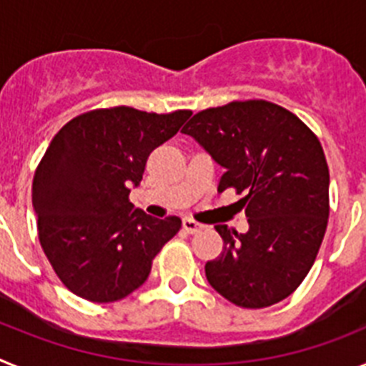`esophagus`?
Segmentation results:
<instances>
[{"label": "esophagus", "mask_w": 366, "mask_h": 366, "mask_svg": "<svg viewBox=\"0 0 366 366\" xmlns=\"http://www.w3.org/2000/svg\"><path fill=\"white\" fill-rule=\"evenodd\" d=\"M183 229L192 234V232H198V231H202V229H205V225H203V223H198L196 219H192V218H185L183 219Z\"/></svg>", "instance_id": "esophagus-1"}]
</instances>
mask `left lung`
I'll return each mask as SVG.
<instances>
[{
	"mask_svg": "<svg viewBox=\"0 0 366 366\" xmlns=\"http://www.w3.org/2000/svg\"><path fill=\"white\" fill-rule=\"evenodd\" d=\"M181 132L223 167L218 192H244L249 231L216 225L223 251L205 264L209 284L242 308H266L292 295L328 225L330 172L317 135L267 100L203 109Z\"/></svg>",
	"mask_w": 366,
	"mask_h": 366,
	"instance_id": "1",
	"label": "left lung"
}]
</instances>
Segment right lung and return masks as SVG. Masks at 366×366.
Masks as SVG:
<instances>
[{
  "label": "right lung",
  "mask_w": 366,
  "mask_h": 366,
  "mask_svg": "<svg viewBox=\"0 0 366 366\" xmlns=\"http://www.w3.org/2000/svg\"><path fill=\"white\" fill-rule=\"evenodd\" d=\"M190 115L93 109L53 137L32 181V207L45 257L74 295L115 302L147 282L152 260L181 219L152 218L128 194L143 179L150 152Z\"/></svg>",
  "instance_id": "right-lung-1"
}]
</instances>
